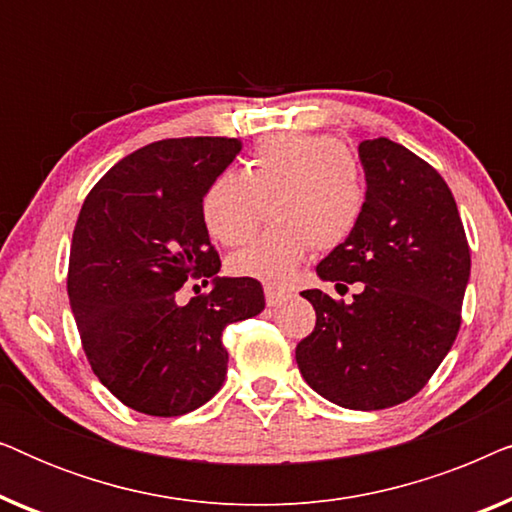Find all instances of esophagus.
Returning a JSON list of instances; mask_svg holds the SVG:
<instances>
[{"label":"esophagus","mask_w":512,"mask_h":512,"mask_svg":"<svg viewBox=\"0 0 512 512\" xmlns=\"http://www.w3.org/2000/svg\"><path fill=\"white\" fill-rule=\"evenodd\" d=\"M286 298H289V293L286 291H279L275 286H265V303H268V307L282 305Z\"/></svg>","instance_id":"obj_1"}]
</instances>
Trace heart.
<instances>
[{
  "label": "heart",
  "mask_w": 512,
  "mask_h": 512,
  "mask_svg": "<svg viewBox=\"0 0 512 512\" xmlns=\"http://www.w3.org/2000/svg\"><path fill=\"white\" fill-rule=\"evenodd\" d=\"M361 163L340 139L279 132L256 144L242 172L223 170L209 181L200 216L212 240L235 247L258 228L268 205L270 226L228 258L235 277L289 282L307 249H340L366 212Z\"/></svg>",
  "instance_id": "b5f03b06"
}]
</instances>
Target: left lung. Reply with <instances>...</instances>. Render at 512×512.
Segmentation results:
<instances>
[{
    "label": "left lung",
    "mask_w": 512,
    "mask_h": 512,
    "mask_svg": "<svg viewBox=\"0 0 512 512\" xmlns=\"http://www.w3.org/2000/svg\"><path fill=\"white\" fill-rule=\"evenodd\" d=\"M359 158L366 212L317 275L363 289L349 305L319 289L303 291L317 324L298 342L296 361L326 401L384 410L415 396L452 349L471 249L452 191L426 160L387 137L361 142Z\"/></svg>",
    "instance_id": "1"
}]
</instances>
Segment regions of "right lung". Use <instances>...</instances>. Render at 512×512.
Returning a JSON list of instances; mask_svg holds the SVG:
<instances>
[{
	"label": "right lung",
	"mask_w": 512,
	"mask_h": 512,
	"mask_svg": "<svg viewBox=\"0 0 512 512\" xmlns=\"http://www.w3.org/2000/svg\"><path fill=\"white\" fill-rule=\"evenodd\" d=\"M242 151L240 139L181 137L142 146L93 186L76 221L67 293L83 352L128 408L179 417L226 380L223 328L263 312V286L219 277L200 216L209 181ZM191 276L213 291L176 303Z\"/></svg>",
	"instance_id": "add662e5"
}]
</instances>
